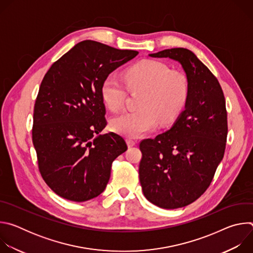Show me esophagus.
I'll return each mask as SVG.
<instances>
[{
    "label": "esophagus",
    "instance_id": "obj_1",
    "mask_svg": "<svg viewBox=\"0 0 253 253\" xmlns=\"http://www.w3.org/2000/svg\"><path fill=\"white\" fill-rule=\"evenodd\" d=\"M127 143H128V146H129V147H133V146L136 145L137 142H136L134 139L128 137V138H127Z\"/></svg>",
    "mask_w": 253,
    "mask_h": 253
}]
</instances>
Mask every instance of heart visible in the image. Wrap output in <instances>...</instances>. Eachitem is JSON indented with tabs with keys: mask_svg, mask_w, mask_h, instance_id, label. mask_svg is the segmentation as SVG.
<instances>
[{
	"mask_svg": "<svg viewBox=\"0 0 253 253\" xmlns=\"http://www.w3.org/2000/svg\"><path fill=\"white\" fill-rule=\"evenodd\" d=\"M125 82L131 92H140L138 110L128 111L112 121L115 131L137 137L154 129L158 122L168 124L175 120L186 102L189 83L186 75L171 70L164 63L145 60L129 68ZM102 98L111 111H120L127 91L120 79L110 75L102 85Z\"/></svg>",
	"mask_w": 253,
	"mask_h": 253,
	"instance_id": "1",
	"label": "heart"
}]
</instances>
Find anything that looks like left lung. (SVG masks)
Here are the masks:
<instances>
[{
  "label": "left lung",
  "instance_id": "8db88e82",
  "mask_svg": "<svg viewBox=\"0 0 253 253\" xmlns=\"http://www.w3.org/2000/svg\"><path fill=\"white\" fill-rule=\"evenodd\" d=\"M181 64L189 83L185 109L173 127L139 143V179L151 203L164 209L184 207L209 187L223 158L227 111L221 86L211 71L188 49L150 54Z\"/></svg>",
  "mask_w": 253,
  "mask_h": 253
}]
</instances>
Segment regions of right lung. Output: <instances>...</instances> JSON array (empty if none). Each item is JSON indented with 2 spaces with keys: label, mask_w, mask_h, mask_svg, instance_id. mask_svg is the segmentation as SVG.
<instances>
[{
  "label": "right lung",
  "mask_w": 253,
  "mask_h": 253,
  "mask_svg": "<svg viewBox=\"0 0 253 253\" xmlns=\"http://www.w3.org/2000/svg\"><path fill=\"white\" fill-rule=\"evenodd\" d=\"M138 55L86 40L50 67L34 107L32 139L39 171L59 196L83 202L101 194L113 161L127 150L107 125L101 89L111 72Z\"/></svg>",
  "instance_id": "obj_1"
}]
</instances>
